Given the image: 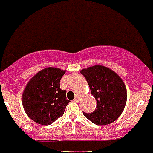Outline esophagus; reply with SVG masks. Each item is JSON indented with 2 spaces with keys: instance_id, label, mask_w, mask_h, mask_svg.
I'll return each mask as SVG.
<instances>
[{
  "instance_id": "esophagus-1",
  "label": "esophagus",
  "mask_w": 153,
  "mask_h": 153,
  "mask_svg": "<svg viewBox=\"0 0 153 153\" xmlns=\"http://www.w3.org/2000/svg\"><path fill=\"white\" fill-rule=\"evenodd\" d=\"M73 101L75 102H79V101H80V99L78 98V97H75V99H74V100H73Z\"/></svg>"
}]
</instances>
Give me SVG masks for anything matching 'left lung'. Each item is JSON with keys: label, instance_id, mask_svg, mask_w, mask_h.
<instances>
[{"label": "left lung", "instance_id": "left-lung-1", "mask_svg": "<svg viewBox=\"0 0 153 153\" xmlns=\"http://www.w3.org/2000/svg\"><path fill=\"white\" fill-rule=\"evenodd\" d=\"M80 73L86 79L97 101L94 111L83 112L84 116L98 126L107 125L117 120L123 111L127 100L126 88L121 78L102 65L83 69Z\"/></svg>", "mask_w": 153, "mask_h": 153}]
</instances>
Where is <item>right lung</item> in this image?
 <instances>
[{
    "mask_svg": "<svg viewBox=\"0 0 153 153\" xmlns=\"http://www.w3.org/2000/svg\"><path fill=\"white\" fill-rule=\"evenodd\" d=\"M65 73L59 68H47L38 72L26 85L22 104L27 115L33 121L48 126L62 116L67 105L66 91L59 82Z\"/></svg>",
    "mask_w": 153,
    "mask_h": 153,
    "instance_id": "1",
    "label": "right lung"
}]
</instances>
